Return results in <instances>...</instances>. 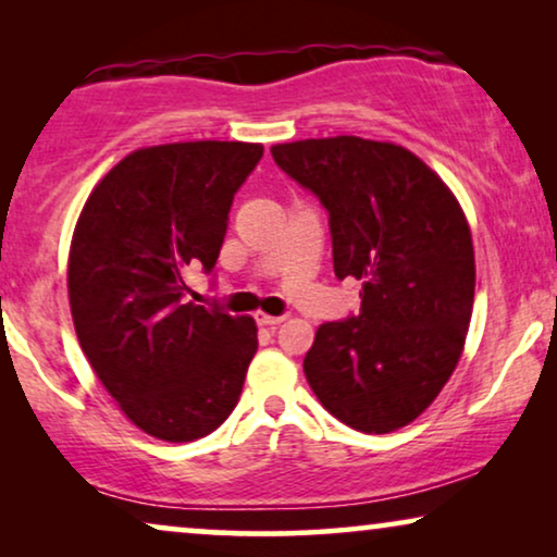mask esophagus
I'll return each mask as SVG.
<instances>
[{"instance_id":"esophagus-1","label":"esophagus","mask_w":557,"mask_h":557,"mask_svg":"<svg viewBox=\"0 0 557 557\" xmlns=\"http://www.w3.org/2000/svg\"><path fill=\"white\" fill-rule=\"evenodd\" d=\"M286 314H278V317H271V314H263V311H258L256 314V322L261 326H278L281 322H284Z\"/></svg>"}]
</instances>
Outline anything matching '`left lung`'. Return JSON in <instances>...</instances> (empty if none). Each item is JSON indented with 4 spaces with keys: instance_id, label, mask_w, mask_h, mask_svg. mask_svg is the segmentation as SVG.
Here are the masks:
<instances>
[{
    "instance_id": "left-lung-1",
    "label": "left lung",
    "mask_w": 557,
    "mask_h": 557,
    "mask_svg": "<svg viewBox=\"0 0 557 557\" xmlns=\"http://www.w3.org/2000/svg\"><path fill=\"white\" fill-rule=\"evenodd\" d=\"M271 154L330 215L334 276L362 281L360 311L319 326L304 375L349 429H403L441 393L467 339V218L438 174L395 144L334 136Z\"/></svg>"
}]
</instances>
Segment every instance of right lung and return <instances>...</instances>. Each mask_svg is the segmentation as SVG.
I'll list each match as a JSON object with an SVG mask.
<instances>
[{
  "label": "right lung",
  "mask_w": 557,
  "mask_h": 557,
  "mask_svg": "<svg viewBox=\"0 0 557 557\" xmlns=\"http://www.w3.org/2000/svg\"><path fill=\"white\" fill-rule=\"evenodd\" d=\"M261 157V144L243 141L139 149L98 182L75 225V334L111 398L149 436H208L240 398L256 322L185 301V271L215 269L233 197Z\"/></svg>",
  "instance_id": "right-lung-1"
}]
</instances>
